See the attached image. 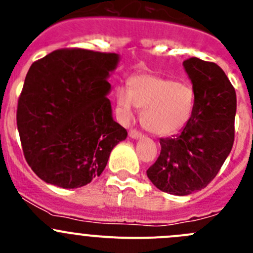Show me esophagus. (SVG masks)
Returning <instances> with one entry per match:
<instances>
[{
	"label": "esophagus",
	"instance_id": "34e87169",
	"mask_svg": "<svg viewBox=\"0 0 253 253\" xmlns=\"http://www.w3.org/2000/svg\"><path fill=\"white\" fill-rule=\"evenodd\" d=\"M128 134H129V137H131L132 139H138V138H141V137H142L141 132L136 131V129H131Z\"/></svg>",
	"mask_w": 253,
	"mask_h": 253
}]
</instances>
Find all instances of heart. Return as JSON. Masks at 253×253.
<instances>
[{
	"label": "heart",
	"instance_id": "b5f03b06",
	"mask_svg": "<svg viewBox=\"0 0 253 253\" xmlns=\"http://www.w3.org/2000/svg\"><path fill=\"white\" fill-rule=\"evenodd\" d=\"M115 96L122 121H129L136 109L141 108L143 126L158 136L180 131L195 105V93L188 84L152 75L131 78L129 88L119 86Z\"/></svg>",
	"mask_w": 253,
	"mask_h": 253
}]
</instances>
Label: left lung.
Returning a JSON list of instances; mask_svg holds the SVG:
<instances>
[{"instance_id":"obj_1","label":"left lung","mask_w":253,"mask_h":253,"mask_svg":"<svg viewBox=\"0 0 253 253\" xmlns=\"http://www.w3.org/2000/svg\"><path fill=\"white\" fill-rule=\"evenodd\" d=\"M195 105L180 133L160 138V155L147 170L163 192L187 196L205 188L220 170L234 144L236 93L224 71L197 57L183 61Z\"/></svg>"}]
</instances>
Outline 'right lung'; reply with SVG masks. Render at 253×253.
I'll list each match as a JSON object with an SVG mask.
<instances>
[{"label":"right lung","instance_id":"1","mask_svg":"<svg viewBox=\"0 0 253 253\" xmlns=\"http://www.w3.org/2000/svg\"><path fill=\"white\" fill-rule=\"evenodd\" d=\"M119 53L63 48L30 66L18 101L17 125L27 163L62 188L100 176L127 131L112 117L109 77Z\"/></svg>","mask_w":253,"mask_h":253}]
</instances>
